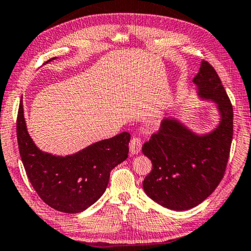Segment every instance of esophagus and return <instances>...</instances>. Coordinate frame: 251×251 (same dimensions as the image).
Returning <instances> with one entry per match:
<instances>
[{
    "instance_id": "obj_1",
    "label": "esophagus",
    "mask_w": 251,
    "mask_h": 251,
    "mask_svg": "<svg viewBox=\"0 0 251 251\" xmlns=\"http://www.w3.org/2000/svg\"><path fill=\"white\" fill-rule=\"evenodd\" d=\"M129 146H130V152L132 153V155H137V153L140 152L141 150V146H142L141 139L138 137H132Z\"/></svg>"
}]
</instances>
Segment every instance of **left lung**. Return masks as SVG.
Listing matches in <instances>:
<instances>
[{
  "instance_id": "8db88e82",
  "label": "left lung",
  "mask_w": 251,
  "mask_h": 251,
  "mask_svg": "<svg viewBox=\"0 0 251 251\" xmlns=\"http://www.w3.org/2000/svg\"><path fill=\"white\" fill-rule=\"evenodd\" d=\"M200 95L218 103L221 123L206 136H196L172 119L142 146L152 169L142 186L150 199L175 211L192 209L210 196L225 176L233 136V109L221 79L203 60L194 78Z\"/></svg>"
}]
</instances>
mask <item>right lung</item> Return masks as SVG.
<instances>
[{"instance_id":"obj_1","label":"right lung","mask_w":251,"mask_h":251,"mask_svg":"<svg viewBox=\"0 0 251 251\" xmlns=\"http://www.w3.org/2000/svg\"><path fill=\"white\" fill-rule=\"evenodd\" d=\"M52 59L55 57L48 61ZM17 138L22 164L34 191L47 205L64 213H79L98 201L109 184L111 171L129 153V132L96 142L72 156L56 157L40 151L26 131L22 98Z\"/></svg>"}]
</instances>
